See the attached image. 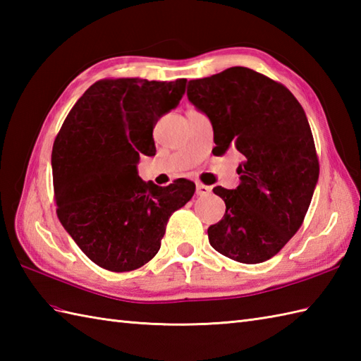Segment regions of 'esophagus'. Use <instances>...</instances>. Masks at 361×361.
Masks as SVG:
<instances>
[{
	"instance_id": "obj_1",
	"label": "esophagus",
	"mask_w": 361,
	"mask_h": 361,
	"mask_svg": "<svg viewBox=\"0 0 361 361\" xmlns=\"http://www.w3.org/2000/svg\"><path fill=\"white\" fill-rule=\"evenodd\" d=\"M195 190H197V195H208V194H211V188L203 185V183H195Z\"/></svg>"
}]
</instances>
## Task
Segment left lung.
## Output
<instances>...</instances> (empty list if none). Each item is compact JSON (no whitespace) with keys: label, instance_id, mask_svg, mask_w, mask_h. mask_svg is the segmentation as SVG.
<instances>
[{"label":"left lung","instance_id":"1","mask_svg":"<svg viewBox=\"0 0 361 361\" xmlns=\"http://www.w3.org/2000/svg\"><path fill=\"white\" fill-rule=\"evenodd\" d=\"M188 97L208 114L214 155L234 149L243 158L240 185L212 189L226 211L208 228L211 247L237 262H265L301 228L318 183L307 116L282 83L243 66L189 80Z\"/></svg>","mask_w":361,"mask_h":361}]
</instances>
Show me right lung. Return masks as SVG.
Returning a JSON list of instances; mask_svg holds the SVG:
<instances>
[{
    "mask_svg": "<svg viewBox=\"0 0 361 361\" xmlns=\"http://www.w3.org/2000/svg\"><path fill=\"white\" fill-rule=\"evenodd\" d=\"M186 79L140 78L93 83L68 113L52 147L57 217L88 259L132 271L161 247L172 214L195 192L186 178L166 188L137 176L141 155L157 152L153 127L175 109Z\"/></svg>",
    "mask_w": 361,
    "mask_h": 361,
    "instance_id": "right-lung-1",
    "label": "right lung"
}]
</instances>
